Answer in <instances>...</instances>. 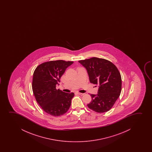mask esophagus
I'll return each instance as SVG.
<instances>
[{"mask_svg":"<svg viewBox=\"0 0 152 152\" xmlns=\"http://www.w3.org/2000/svg\"><path fill=\"white\" fill-rule=\"evenodd\" d=\"M77 94H79V95H80V96H83L85 94H83V93H80V92H77Z\"/></svg>","mask_w":152,"mask_h":152,"instance_id":"34e87169","label":"esophagus"}]
</instances>
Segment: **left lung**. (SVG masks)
Segmentation results:
<instances>
[{
    "label": "left lung",
    "mask_w": 152,
    "mask_h": 152,
    "mask_svg": "<svg viewBox=\"0 0 152 152\" xmlns=\"http://www.w3.org/2000/svg\"><path fill=\"white\" fill-rule=\"evenodd\" d=\"M78 62L87 71L90 82L99 87L98 94H91L92 101L88 107L97 113L107 112L121 94V78L118 69L103 58L94 57Z\"/></svg>",
    "instance_id": "left-lung-1"
}]
</instances>
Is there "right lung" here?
<instances>
[{
    "label": "right lung",
    "mask_w": 152,
    "mask_h": 152,
    "mask_svg": "<svg viewBox=\"0 0 152 152\" xmlns=\"http://www.w3.org/2000/svg\"><path fill=\"white\" fill-rule=\"evenodd\" d=\"M72 61H52L42 63L34 71L33 91L38 104L48 114L59 116L69 110L74 94L56 89L61 77Z\"/></svg>",
    "instance_id": "obj_1"
}]
</instances>
